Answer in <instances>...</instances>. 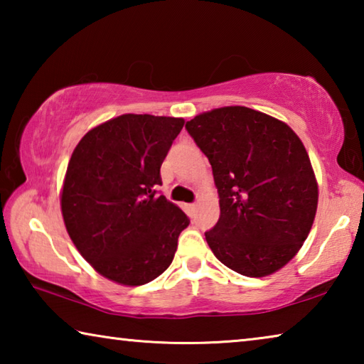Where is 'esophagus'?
<instances>
[{"label": "esophagus", "mask_w": 364, "mask_h": 364, "mask_svg": "<svg viewBox=\"0 0 364 364\" xmlns=\"http://www.w3.org/2000/svg\"><path fill=\"white\" fill-rule=\"evenodd\" d=\"M186 208L189 210V213H194L196 212V208H197V204L194 202V204H188L186 205Z\"/></svg>", "instance_id": "1"}]
</instances>
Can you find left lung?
Returning a JSON list of instances; mask_svg holds the SVG:
<instances>
[{
  "instance_id": "left-lung-1",
  "label": "left lung",
  "mask_w": 364,
  "mask_h": 364,
  "mask_svg": "<svg viewBox=\"0 0 364 364\" xmlns=\"http://www.w3.org/2000/svg\"><path fill=\"white\" fill-rule=\"evenodd\" d=\"M186 130L218 189V223L205 232L215 257L249 278L284 267L305 242L318 207L300 138L284 122L242 106L196 115Z\"/></svg>"
}]
</instances>
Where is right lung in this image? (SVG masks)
Here are the masks:
<instances>
[{
    "label": "right lung",
    "mask_w": 364,
    "mask_h": 364,
    "mask_svg": "<svg viewBox=\"0 0 364 364\" xmlns=\"http://www.w3.org/2000/svg\"><path fill=\"white\" fill-rule=\"evenodd\" d=\"M183 125L175 117L125 114L90 130L73 149L60 208L72 242L104 278L141 286L173 262L189 218L157 186Z\"/></svg>",
    "instance_id": "add662e5"
}]
</instances>
